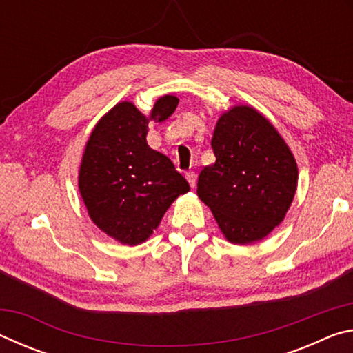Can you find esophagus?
<instances>
[{
  "label": "esophagus",
  "mask_w": 353,
  "mask_h": 353,
  "mask_svg": "<svg viewBox=\"0 0 353 353\" xmlns=\"http://www.w3.org/2000/svg\"><path fill=\"white\" fill-rule=\"evenodd\" d=\"M185 177H187L190 187H194V185H196V174H194V171H188L187 174H185Z\"/></svg>",
  "instance_id": "esophagus-1"
}]
</instances>
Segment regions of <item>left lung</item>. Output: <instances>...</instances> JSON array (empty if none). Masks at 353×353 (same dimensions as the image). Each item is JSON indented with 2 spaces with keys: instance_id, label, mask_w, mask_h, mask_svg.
Wrapping results in <instances>:
<instances>
[{
  "instance_id": "1",
  "label": "left lung",
  "mask_w": 353,
  "mask_h": 353,
  "mask_svg": "<svg viewBox=\"0 0 353 353\" xmlns=\"http://www.w3.org/2000/svg\"><path fill=\"white\" fill-rule=\"evenodd\" d=\"M216 162L201 171L198 196L232 244L263 240L285 219L297 190V163L274 124L250 105L225 110L213 130Z\"/></svg>"
}]
</instances>
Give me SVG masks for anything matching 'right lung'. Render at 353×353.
<instances>
[{
    "mask_svg": "<svg viewBox=\"0 0 353 353\" xmlns=\"http://www.w3.org/2000/svg\"><path fill=\"white\" fill-rule=\"evenodd\" d=\"M177 104L176 94H165L146 117L121 101L101 117L83 148L81 198L93 224L118 243H145L172 202L190 191L171 160L146 141L149 121H163Z\"/></svg>",
    "mask_w": 353,
    "mask_h": 353,
    "instance_id": "right-lung-1",
    "label": "right lung"
}]
</instances>
